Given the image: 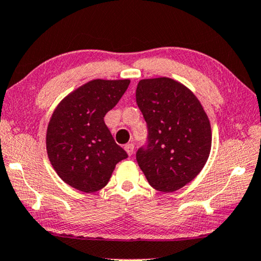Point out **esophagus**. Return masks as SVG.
Wrapping results in <instances>:
<instances>
[{
	"instance_id": "obj_1",
	"label": "esophagus",
	"mask_w": 261,
	"mask_h": 261,
	"mask_svg": "<svg viewBox=\"0 0 261 261\" xmlns=\"http://www.w3.org/2000/svg\"><path fill=\"white\" fill-rule=\"evenodd\" d=\"M124 148H125V150H126L128 156H131V155L134 154V149H135V147H134L133 143H127L126 145H125Z\"/></svg>"
}]
</instances>
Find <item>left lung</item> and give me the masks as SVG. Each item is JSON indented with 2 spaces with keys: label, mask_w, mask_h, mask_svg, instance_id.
Masks as SVG:
<instances>
[{
  "label": "left lung",
  "mask_w": 261,
  "mask_h": 261,
  "mask_svg": "<svg viewBox=\"0 0 261 261\" xmlns=\"http://www.w3.org/2000/svg\"><path fill=\"white\" fill-rule=\"evenodd\" d=\"M136 101L148 125V147L136 160L148 182L174 192L199 174L211 150V125L197 96L175 80H141Z\"/></svg>",
  "instance_id": "1"
}]
</instances>
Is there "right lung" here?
I'll use <instances>...</instances> for the list:
<instances>
[{
    "instance_id": "right-lung-1",
    "label": "right lung",
    "mask_w": 261,
    "mask_h": 261,
    "mask_svg": "<svg viewBox=\"0 0 261 261\" xmlns=\"http://www.w3.org/2000/svg\"><path fill=\"white\" fill-rule=\"evenodd\" d=\"M130 85V80L96 79L72 90L56 107L46 131L48 160L65 184L92 193L109 182L127 154L114 142L103 117Z\"/></svg>"
}]
</instances>
